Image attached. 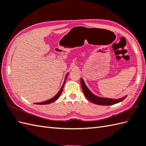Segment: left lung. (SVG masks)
<instances>
[{
  "mask_svg": "<svg viewBox=\"0 0 146 146\" xmlns=\"http://www.w3.org/2000/svg\"><path fill=\"white\" fill-rule=\"evenodd\" d=\"M80 81L81 88H82L84 96H85L87 99L90 101L91 102H92L96 104L103 105V106H110V105H113L121 102V101H123L125 98L127 97V96H126L123 98H120V99H111V98H101L99 96H97L93 94L91 92L90 90L88 88V87L86 86L85 83H84V81L82 78H81Z\"/></svg>",
  "mask_w": 146,
  "mask_h": 146,
  "instance_id": "obj_1",
  "label": "left lung"
}]
</instances>
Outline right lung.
<instances>
[{"label": "right lung", "mask_w": 146, "mask_h": 146, "mask_svg": "<svg viewBox=\"0 0 146 146\" xmlns=\"http://www.w3.org/2000/svg\"><path fill=\"white\" fill-rule=\"evenodd\" d=\"M68 74H69V73H67V74H66V76H65V81H64V83H63V86H62V88H61V89H60V90L58 91V93L55 96H54V97L52 98H51V99H50V100H46V101H43V102H40V103H35V104H48L52 103L54 102V101H56V100L58 99V98H59V96H60V94H62V93L63 88V86H64V84H65V81H66V78H67L68 75Z\"/></svg>", "instance_id": "obj_1"}]
</instances>
